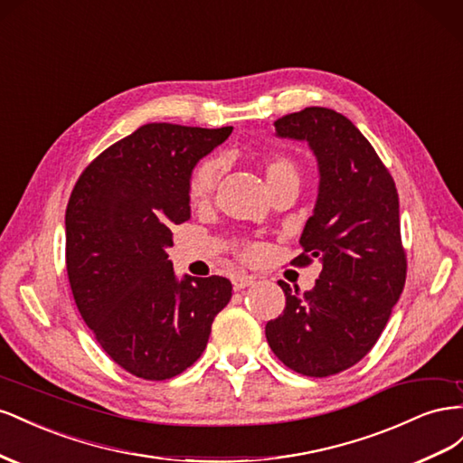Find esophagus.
I'll use <instances>...</instances> for the list:
<instances>
[{"mask_svg": "<svg viewBox=\"0 0 463 463\" xmlns=\"http://www.w3.org/2000/svg\"><path fill=\"white\" fill-rule=\"evenodd\" d=\"M254 283H256V279H254L252 275H244V273H239V275H234V277H232V287H234V290L246 288V287L254 285Z\"/></svg>", "mask_w": 463, "mask_h": 463, "instance_id": "esophagus-1", "label": "esophagus"}]
</instances>
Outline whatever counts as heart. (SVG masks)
Returning a JSON list of instances; mask_svg holds the SVG:
<instances>
[{
	"label": "heart",
	"instance_id": "b5f03b06",
	"mask_svg": "<svg viewBox=\"0 0 463 463\" xmlns=\"http://www.w3.org/2000/svg\"><path fill=\"white\" fill-rule=\"evenodd\" d=\"M219 175H221V166L217 161H207L194 170V175L190 178V197L194 203H203L209 200L211 194H213L217 186ZM263 175H266L268 186L273 188L275 184H279L283 180L298 178V168L293 161H290V158L277 155L268 158L266 165H263ZM254 254H256V248H250L248 256H254Z\"/></svg>",
	"mask_w": 463,
	"mask_h": 463
}]
</instances>
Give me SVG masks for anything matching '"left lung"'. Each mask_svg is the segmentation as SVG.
<instances>
[{
	"mask_svg": "<svg viewBox=\"0 0 463 463\" xmlns=\"http://www.w3.org/2000/svg\"><path fill=\"white\" fill-rule=\"evenodd\" d=\"M275 137L308 145L318 165V195L300 234L308 263L318 258L314 288L285 281V310L266 326L271 351L305 376H332L374 347L405 283L400 200L373 145L343 114L310 107L283 116Z\"/></svg>",
	"mask_w": 463,
	"mask_h": 463,
	"instance_id": "8db88e82",
	"label": "left lung"
}]
</instances>
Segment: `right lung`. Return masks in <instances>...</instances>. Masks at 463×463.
<instances>
[{
	"mask_svg": "<svg viewBox=\"0 0 463 463\" xmlns=\"http://www.w3.org/2000/svg\"><path fill=\"white\" fill-rule=\"evenodd\" d=\"M232 128L147 124L79 176L65 211V263L75 305L114 363L145 380L186 371L207 347L232 285L178 277L166 248L188 221L195 165Z\"/></svg>",
	"mask_w": 463,
	"mask_h": 463,
	"instance_id": "1",
	"label": "right lung"
}]
</instances>
